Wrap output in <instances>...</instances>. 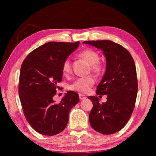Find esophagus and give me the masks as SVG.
<instances>
[{
	"instance_id": "1",
	"label": "esophagus",
	"mask_w": 156,
	"mask_h": 156,
	"mask_svg": "<svg viewBox=\"0 0 156 156\" xmlns=\"http://www.w3.org/2000/svg\"><path fill=\"white\" fill-rule=\"evenodd\" d=\"M79 98H80V100H84V99L87 98V97L84 96V95L81 94H79Z\"/></svg>"
}]
</instances>
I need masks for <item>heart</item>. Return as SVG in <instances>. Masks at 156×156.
<instances>
[{"mask_svg":"<svg viewBox=\"0 0 156 156\" xmlns=\"http://www.w3.org/2000/svg\"><path fill=\"white\" fill-rule=\"evenodd\" d=\"M82 59L91 65V69L95 73H98L102 69V66L99 62L100 56L96 51L91 49H85L82 51L80 55ZM62 72L65 75H68L72 72V63L69 59H66L62 64ZM95 83V80L92 76L80 78L76 79L70 85V89L73 91L80 92L82 94H87L90 91L91 88Z\"/></svg>","mask_w":156,"mask_h":156,"instance_id":"heart-1","label":"heart"}]
</instances>
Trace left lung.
<instances>
[{
    "mask_svg": "<svg viewBox=\"0 0 156 156\" xmlns=\"http://www.w3.org/2000/svg\"><path fill=\"white\" fill-rule=\"evenodd\" d=\"M83 43L102 50L106 58V71L97 86L96 94L107 95V102L100 104L98 97H88L93 103L89 122L100 133H116L126 125L135 107L138 94L135 62L127 49L113 41H90Z\"/></svg>",
    "mask_w": 156,
    "mask_h": 156,
    "instance_id": "obj_1",
    "label": "left lung"
}]
</instances>
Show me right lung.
I'll return each mask as SVG.
<instances>
[{
    "label": "right lung",
    "mask_w": 156,
    "mask_h": 156,
    "mask_svg": "<svg viewBox=\"0 0 156 156\" xmlns=\"http://www.w3.org/2000/svg\"><path fill=\"white\" fill-rule=\"evenodd\" d=\"M75 43L49 42L31 51L20 68L18 91L23 113L34 130L54 136L65 129L69 113L79 101L78 94L68 91L59 103L53 97L62 78V64L78 48Z\"/></svg>",
    "instance_id": "1"
}]
</instances>
